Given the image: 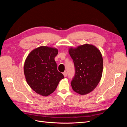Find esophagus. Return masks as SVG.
<instances>
[{
    "mask_svg": "<svg viewBox=\"0 0 127 127\" xmlns=\"http://www.w3.org/2000/svg\"><path fill=\"white\" fill-rule=\"evenodd\" d=\"M63 75H64V77H67V72H66V71L64 72H63Z\"/></svg>",
    "mask_w": 127,
    "mask_h": 127,
    "instance_id": "esophagus-1",
    "label": "esophagus"
}]
</instances>
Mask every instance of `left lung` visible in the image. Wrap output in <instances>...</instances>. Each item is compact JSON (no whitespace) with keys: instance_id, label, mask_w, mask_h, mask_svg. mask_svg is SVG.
Returning a JSON list of instances; mask_svg holds the SVG:
<instances>
[{"instance_id":"8db88e82","label":"left lung","mask_w":127,"mask_h":127,"mask_svg":"<svg viewBox=\"0 0 127 127\" xmlns=\"http://www.w3.org/2000/svg\"><path fill=\"white\" fill-rule=\"evenodd\" d=\"M69 53L75 69L71 82L72 90L80 95L90 93L102 77L103 61L101 52L95 46L85 44L75 49L71 48Z\"/></svg>"}]
</instances>
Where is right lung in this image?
Wrapping results in <instances>:
<instances>
[{
    "mask_svg": "<svg viewBox=\"0 0 127 127\" xmlns=\"http://www.w3.org/2000/svg\"><path fill=\"white\" fill-rule=\"evenodd\" d=\"M58 53L57 49L43 46L33 50L26 59L24 71L26 82L41 95L47 96L52 93L64 78L57 70L55 58Z\"/></svg>",
    "mask_w": 127,
    "mask_h": 127,
    "instance_id": "1",
    "label": "right lung"
}]
</instances>
